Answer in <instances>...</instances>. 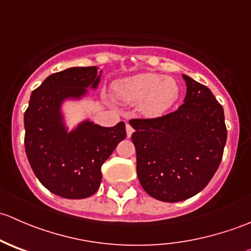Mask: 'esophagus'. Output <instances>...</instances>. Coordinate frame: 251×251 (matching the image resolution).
Returning a JSON list of instances; mask_svg holds the SVG:
<instances>
[{
    "instance_id": "obj_1",
    "label": "esophagus",
    "mask_w": 251,
    "mask_h": 251,
    "mask_svg": "<svg viewBox=\"0 0 251 251\" xmlns=\"http://www.w3.org/2000/svg\"><path fill=\"white\" fill-rule=\"evenodd\" d=\"M132 133H133L132 126H131L130 124H126V135H127V137H131Z\"/></svg>"
}]
</instances>
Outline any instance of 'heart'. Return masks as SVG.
<instances>
[{"label": "heart", "instance_id": "heart-1", "mask_svg": "<svg viewBox=\"0 0 251 251\" xmlns=\"http://www.w3.org/2000/svg\"><path fill=\"white\" fill-rule=\"evenodd\" d=\"M114 93L121 100L140 102V111L149 118L163 115L176 103L179 87L174 77L155 73H142L118 80Z\"/></svg>", "mask_w": 251, "mask_h": 251}]
</instances>
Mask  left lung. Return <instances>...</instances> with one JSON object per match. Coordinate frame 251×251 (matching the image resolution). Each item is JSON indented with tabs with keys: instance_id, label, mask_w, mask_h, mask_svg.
Listing matches in <instances>:
<instances>
[{
	"instance_id": "obj_1",
	"label": "left lung",
	"mask_w": 251,
	"mask_h": 251,
	"mask_svg": "<svg viewBox=\"0 0 251 251\" xmlns=\"http://www.w3.org/2000/svg\"><path fill=\"white\" fill-rule=\"evenodd\" d=\"M182 77L187 93L178 109L130 121L138 179L149 196L166 203L203 191L219 169L227 140L222 105L206 86Z\"/></svg>"
}]
</instances>
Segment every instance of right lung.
Segmentation results:
<instances>
[{
	"instance_id": "right-lung-1",
	"label": "right lung",
	"mask_w": 251,
	"mask_h": 251,
	"mask_svg": "<svg viewBox=\"0 0 251 251\" xmlns=\"http://www.w3.org/2000/svg\"><path fill=\"white\" fill-rule=\"evenodd\" d=\"M102 70L75 67L50 75L30 96L24 114L25 151L35 176L50 192L83 199L98 191L103 163L126 137L125 123L103 127L85 119L69 130L63 105L97 90Z\"/></svg>"
}]
</instances>
